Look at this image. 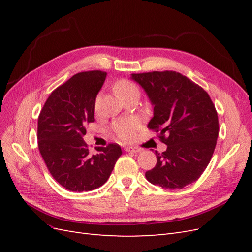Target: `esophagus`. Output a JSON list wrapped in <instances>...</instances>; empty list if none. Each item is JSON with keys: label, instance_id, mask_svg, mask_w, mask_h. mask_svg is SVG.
Listing matches in <instances>:
<instances>
[{"label": "esophagus", "instance_id": "obj_1", "mask_svg": "<svg viewBox=\"0 0 252 252\" xmlns=\"http://www.w3.org/2000/svg\"><path fill=\"white\" fill-rule=\"evenodd\" d=\"M125 150L128 152H133V154H138V152H141L142 149L138 147H132V146H127L125 147Z\"/></svg>", "mask_w": 252, "mask_h": 252}]
</instances>
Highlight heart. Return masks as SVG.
Returning <instances> with one entry per match:
<instances>
[{
	"instance_id": "heart-1",
	"label": "heart",
	"mask_w": 252,
	"mask_h": 252,
	"mask_svg": "<svg viewBox=\"0 0 252 252\" xmlns=\"http://www.w3.org/2000/svg\"><path fill=\"white\" fill-rule=\"evenodd\" d=\"M113 90L120 98H123L132 94L140 95L139 87L131 81H128L125 79H121L114 83ZM139 126H140L139 122L134 119H123V120L114 122L111 129L113 133L116 134L117 138H119L120 140L130 141L134 136L135 131L138 130Z\"/></svg>"
}]
</instances>
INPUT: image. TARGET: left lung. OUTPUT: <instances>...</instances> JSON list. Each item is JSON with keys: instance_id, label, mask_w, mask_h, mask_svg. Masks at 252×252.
<instances>
[{"instance_id": "1", "label": "left lung", "mask_w": 252, "mask_h": 252, "mask_svg": "<svg viewBox=\"0 0 252 252\" xmlns=\"http://www.w3.org/2000/svg\"><path fill=\"white\" fill-rule=\"evenodd\" d=\"M154 105L148 128L167 145L146 179L166 189L195 182L208 166L219 135V119L208 94L175 71L132 73Z\"/></svg>"}]
</instances>
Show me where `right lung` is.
<instances>
[{
    "mask_svg": "<svg viewBox=\"0 0 252 252\" xmlns=\"http://www.w3.org/2000/svg\"><path fill=\"white\" fill-rule=\"evenodd\" d=\"M101 70L74 74L56 88L37 121V145L47 168L70 191H90L105 184L122 155L118 144L89 152L83 136L94 122L95 97L106 79Z\"/></svg>",
    "mask_w": 252,
    "mask_h": 252,
    "instance_id": "right-lung-1",
    "label": "right lung"
}]
</instances>
